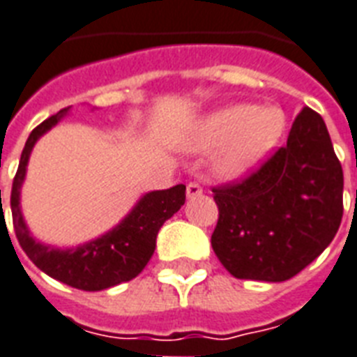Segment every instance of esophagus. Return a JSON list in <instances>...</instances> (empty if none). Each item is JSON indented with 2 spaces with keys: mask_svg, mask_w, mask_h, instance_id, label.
I'll return each mask as SVG.
<instances>
[{
  "mask_svg": "<svg viewBox=\"0 0 357 357\" xmlns=\"http://www.w3.org/2000/svg\"><path fill=\"white\" fill-rule=\"evenodd\" d=\"M202 193V188L197 184V182H190L186 186V197L188 199H193V197H199Z\"/></svg>",
  "mask_w": 357,
  "mask_h": 357,
  "instance_id": "1",
  "label": "esophagus"
}]
</instances>
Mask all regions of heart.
Masks as SVG:
<instances>
[{"label": "heart", "mask_w": 357, "mask_h": 357, "mask_svg": "<svg viewBox=\"0 0 357 357\" xmlns=\"http://www.w3.org/2000/svg\"><path fill=\"white\" fill-rule=\"evenodd\" d=\"M286 127V114L278 107L236 102L204 116L186 136L184 147L192 153L218 149L212 164L215 175L239 181L269 158Z\"/></svg>", "instance_id": "heart-1"}]
</instances>
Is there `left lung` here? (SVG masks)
I'll return each mask as SVG.
<instances>
[{
  "label": "left lung",
  "mask_w": 357,
  "mask_h": 357,
  "mask_svg": "<svg viewBox=\"0 0 357 357\" xmlns=\"http://www.w3.org/2000/svg\"><path fill=\"white\" fill-rule=\"evenodd\" d=\"M212 249L241 280L284 282L328 245L343 218V169L323 118L302 108L287 145L239 184L213 190Z\"/></svg>",
  "instance_id": "8db88e82"
}]
</instances>
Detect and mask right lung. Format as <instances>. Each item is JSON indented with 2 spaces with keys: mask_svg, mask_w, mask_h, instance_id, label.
<instances>
[{
  "mask_svg": "<svg viewBox=\"0 0 357 357\" xmlns=\"http://www.w3.org/2000/svg\"><path fill=\"white\" fill-rule=\"evenodd\" d=\"M68 114L70 107L47 118L29 134L25 142L10 193L14 232L25 255L45 275L82 291H101L118 286L121 282L132 280L144 271L155 252L158 230L167 219L181 210L186 201V186L176 184L169 190L145 193L116 227L86 243L61 249L38 241L22 213V186L27 175V164L34 144Z\"/></svg>",
  "mask_w": 357,
  "mask_h": 357,
  "instance_id": "add662e5",
  "label": "right lung"
}]
</instances>
